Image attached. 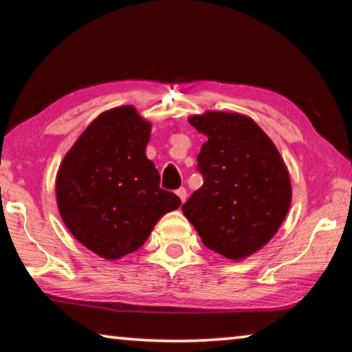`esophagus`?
<instances>
[{
  "label": "esophagus",
  "mask_w": 352,
  "mask_h": 352,
  "mask_svg": "<svg viewBox=\"0 0 352 352\" xmlns=\"http://www.w3.org/2000/svg\"><path fill=\"white\" fill-rule=\"evenodd\" d=\"M177 195H178V197H180L182 204H184V201H186V197H188V190L184 189V188L177 189Z\"/></svg>",
  "instance_id": "1"
}]
</instances>
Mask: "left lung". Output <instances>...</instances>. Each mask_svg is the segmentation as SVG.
<instances>
[{
    "instance_id": "8db88e82",
    "label": "left lung",
    "mask_w": 352,
    "mask_h": 352,
    "mask_svg": "<svg viewBox=\"0 0 352 352\" xmlns=\"http://www.w3.org/2000/svg\"><path fill=\"white\" fill-rule=\"evenodd\" d=\"M189 122L208 141L197 157L204 184L182 210L205 247L241 261L264 247L287 216L289 170L252 118L206 111Z\"/></svg>"
}]
</instances>
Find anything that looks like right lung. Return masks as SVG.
<instances>
[{
	"mask_svg": "<svg viewBox=\"0 0 352 352\" xmlns=\"http://www.w3.org/2000/svg\"><path fill=\"white\" fill-rule=\"evenodd\" d=\"M151 127L132 105L100 113L58 168V212L69 233L104 259L136 252L158 220L182 205L160 188L146 157Z\"/></svg>",
	"mask_w": 352,
	"mask_h": 352,
	"instance_id": "1",
	"label": "right lung"
}]
</instances>
